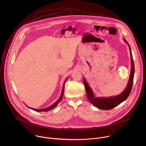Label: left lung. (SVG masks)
Segmentation results:
<instances>
[{"label":"left lung","mask_w":146,"mask_h":146,"mask_svg":"<svg viewBox=\"0 0 146 146\" xmlns=\"http://www.w3.org/2000/svg\"><path fill=\"white\" fill-rule=\"evenodd\" d=\"M123 40L129 46L131 61V69L130 72L129 80L128 81L127 86L122 92L114 96H113L110 97H96L95 96L92 90L90 88L86 79L84 78H83V82H84V84L85 86L87 98L89 99L90 103H92L94 106L102 110H110L115 108L117 105H119L120 103L123 102L124 100H125L128 98L131 92L135 74V66L131 47L125 39L123 38Z\"/></svg>","instance_id":"8db88e82"}]
</instances>
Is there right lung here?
Returning <instances> with one entry per match:
<instances>
[{"mask_svg": "<svg viewBox=\"0 0 146 146\" xmlns=\"http://www.w3.org/2000/svg\"><path fill=\"white\" fill-rule=\"evenodd\" d=\"M67 79H68V78L65 80V81H64V84H63V87H62V92H61V95H60V97L59 98V99L54 103V104H52V105H51L50 106H49V107H48V108H44V109H33V108H29V107H28L27 105H25L28 108H29V109H32V110H34V111H37V112H41V111H50V110H52V109H54L58 105V103H59V102H60V101L62 100V97H63V95H64V90H65V83H66V80H67Z\"/></svg>", "mask_w": 146, "mask_h": 146, "instance_id": "obj_1", "label": "right lung"}]
</instances>
